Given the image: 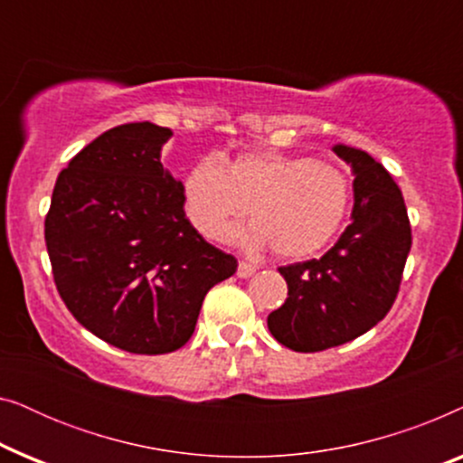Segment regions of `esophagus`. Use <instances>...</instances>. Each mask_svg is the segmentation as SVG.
Wrapping results in <instances>:
<instances>
[{
	"label": "esophagus",
	"instance_id": "obj_1",
	"mask_svg": "<svg viewBox=\"0 0 463 463\" xmlns=\"http://www.w3.org/2000/svg\"><path fill=\"white\" fill-rule=\"evenodd\" d=\"M257 268L249 261H240L238 263V278H250L252 274H255Z\"/></svg>",
	"mask_w": 463,
	"mask_h": 463
}]
</instances>
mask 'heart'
<instances>
[{"instance_id": "obj_1", "label": "heart", "mask_w": 463, "mask_h": 463, "mask_svg": "<svg viewBox=\"0 0 463 463\" xmlns=\"http://www.w3.org/2000/svg\"><path fill=\"white\" fill-rule=\"evenodd\" d=\"M192 225L208 240H230L249 213V240L282 259L314 255L337 236L352 206L344 168L274 149L244 151L221 164L195 162L183 181Z\"/></svg>"}]
</instances>
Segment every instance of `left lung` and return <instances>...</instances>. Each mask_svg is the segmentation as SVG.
<instances>
[{
    "label": "left lung",
    "instance_id": "left-lung-1",
    "mask_svg": "<svg viewBox=\"0 0 463 463\" xmlns=\"http://www.w3.org/2000/svg\"><path fill=\"white\" fill-rule=\"evenodd\" d=\"M354 175L352 223L320 259L290 263L288 297L268 316L278 344L295 352H322L371 331L394 306L411 250V223L402 192L364 151L337 145Z\"/></svg>",
    "mask_w": 463,
    "mask_h": 463
}]
</instances>
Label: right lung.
I'll return each instance as SVG.
<instances>
[{
  "mask_svg": "<svg viewBox=\"0 0 463 463\" xmlns=\"http://www.w3.org/2000/svg\"><path fill=\"white\" fill-rule=\"evenodd\" d=\"M170 135L151 122L103 132L61 170L43 223L73 318L145 356L185 345L208 290L238 268L185 217L183 185L160 162Z\"/></svg>",
  "mask_w": 463,
  "mask_h": 463,
  "instance_id": "1",
  "label": "right lung"
}]
</instances>
